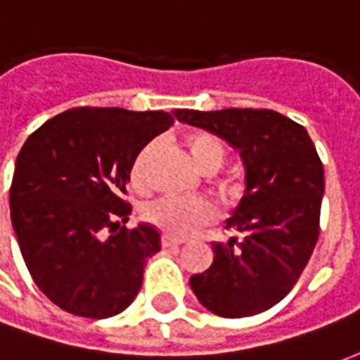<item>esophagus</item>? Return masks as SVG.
<instances>
[{
  "mask_svg": "<svg viewBox=\"0 0 360 360\" xmlns=\"http://www.w3.org/2000/svg\"><path fill=\"white\" fill-rule=\"evenodd\" d=\"M185 241H181V239H173L169 235H164V239H162V245H164L165 249H177L181 247Z\"/></svg>",
  "mask_w": 360,
  "mask_h": 360,
  "instance_id": "obj_1",
  "label": "esophagus"
}]
</instances>
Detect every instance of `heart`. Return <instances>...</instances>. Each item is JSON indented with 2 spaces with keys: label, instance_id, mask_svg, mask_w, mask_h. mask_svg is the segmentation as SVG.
Wrapping results in <instances>:
<instances>
[{
  "label": "heart",
  "instance_id": "1",
  "mask_svg": "<svg viewBox=\"0 0 360 360\" xmlns=\"http://www.w3.org/2000/svg\"><path fill=\"white\" fill-rule=\"evenodd\" d=\"M188 158L200 172H216L219 165L224 164V146L219 144L212 134L193 133L185 139ZM156 144L150 142L139 152L131 165V183L136 188L146 185V167ZM219 195L226 198L227 202H239L245 193V183L241 179H226L218 185ZM144 218L148 219L152 226L162 229L164 233L187 239L191 235L198 233L202 227L210 226L218 218L216 206L202 198H160L156 202L148 204L144 208Z\"/></svg>",
  "mask_w": 360,
  "mask_h": 360
}]
</instances>
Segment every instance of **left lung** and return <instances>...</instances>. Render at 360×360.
Wrapping results in <instances>:
<instances>
[{"instance_id":"left-lung-1","label":"left lung","mask_w":360,"mask_h":360,"mask_svg":"<svg viewBox=\"0 0 360 360\" xmlns=\"http://www.w3.org/2000/svg\"><path fill=\"white\" fill-rule=\"evenodd\" d=\"M181 123L229 142L245 167V193L226 219L229 239L191 278L202 307L224 318L255 316L285 297L320 233L324 167L307 129L271 110H175Z\"/></svg>"}]
</instances>
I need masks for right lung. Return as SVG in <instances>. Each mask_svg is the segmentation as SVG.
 Listing matches in <instances>:
<instances>
[{"label":"right lung","mask_w":360,"mask_h":360,"mask_svg":"<svg viewBox=\"0 0 360 360\" xmlns=\"http://www.w3.org/2000/svg\"><path fill=\"white\" fill-rule=\"evenodd\" d=\"M173 125L165 111L77 108L22 144L9 191L11 224L38 289L84 318L115 316L134 301L144 266L162 249L152 224L127 229L131 165Z\"/></svg>","instance_id":"1"}]
</instances>
